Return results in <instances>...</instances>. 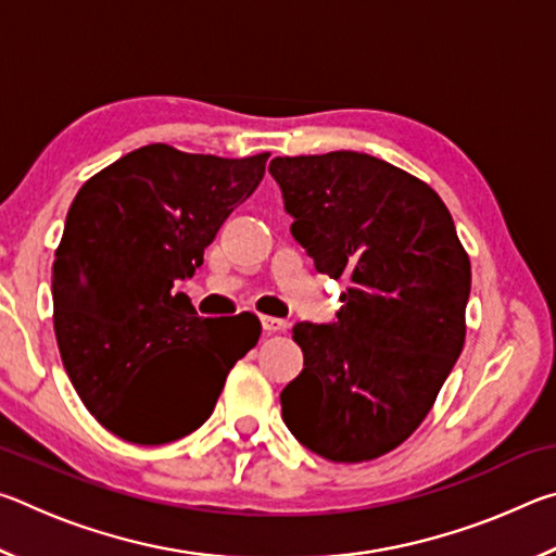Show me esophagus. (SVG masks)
Masks as SVG:
<instances>
[{"mask_svg":"<svg viewBox=\"0 0 556 556\" xmlns=\"http://www.w3.org/2000/svg\"><path fill=\"white\" fill-rule=\"evenodd\" d=\"M262 328H265V333H281L287 331L289 324L285 318H277V316H262Z\"/></svg>","mask_w":556,"mask_h":556,"instance_id":"1","label":"esophagus"}]
</instances>
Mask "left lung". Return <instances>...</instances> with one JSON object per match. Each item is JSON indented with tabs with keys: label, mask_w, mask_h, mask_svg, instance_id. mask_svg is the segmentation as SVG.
Instances as JSON below:
<instances>
[{
	"label": "left lung",
	"mask_w": 556,
	"mask_h": 556,
	"mask_svg": "<svg viewBox=\"0 0 556 556\" xmlns=\"http://www.w3.org/2000/svg\"><path fill=\"white\" fill-rule=\"evenodd\" d=\"M269 174L294 240L348 281L336 324L294 326L304 370L281 417L336 464L380 458L417 431L464 351L468 252L434 188L378 156H277Z\"/></svg>",
	"instance_id": "left-lung-1"
}]
</instances>
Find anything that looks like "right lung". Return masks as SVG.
Here are the masks:
<instances>
[{"mask_svg": "<svg viewBox=\"0 0 556 556\" xmlns=\"http://www.w3.org/2000/svg\"><path fill=\"white\" fill-rule=\"evenodd\" d=\"M269 154L223 159L147 144L90 176L55 248L53 331L88 412L131 444L199 429L225 378L257 345L255 314L203 318L174 281L203 265ZM153 370V378L141 375Z\"/></svg>", "mask_w": 556, "mask_h": 556, "instance_id": "obj_1", "label": "right lung"}]
</instances>
